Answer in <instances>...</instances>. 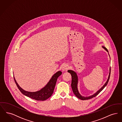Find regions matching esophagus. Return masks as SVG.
Returning a JSON list of instances; mask_svg holds the SVG:
<instances>
[{
    "label": "esophagus",
    "instance_id": "esophagus-1",
    "mask_svg": "<svg viewBox=\"0 0 122 122\" xmlns=\"http://www.w3.org/2000/svg\"><path fill=\"white\" fill-rule=\"evenodd\" d=\"M69 69V66L67 64H64L62 68V70L63 71H66Z\"/></svg>",
    "mask_w": 122,
    "mask_h": 122
}]
</instances>
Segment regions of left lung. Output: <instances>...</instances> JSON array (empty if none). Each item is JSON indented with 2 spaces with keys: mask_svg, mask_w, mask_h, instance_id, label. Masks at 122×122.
<instances>
[{
  "mask_svg": "<svg viewBox=\"0 0 122 122\" xmlns=\"http://www.w3.org/2000/svg\"><path fill=\"white\" fill-rule=\"evenodd\" d=\"M102 47L105 50H106L107 52H108V50H107V49L106 47H105L104 46H102ZM68 72L69 73H70V74H71V76H72V82H71V87H72L73 92L74 93V94L76 95L77 98H78L80 99L81 100H86L90 99L94 97H95L96 96H97L99 93H100L104 88L107 85V84L108 82V81H109V78H110L111 73V67L110 68V72H109V75L108 76V79H107V82L105 83L104 86L102 87L99 90H98L96 93H95L94 94H93L92 96H90L87 97H85L82 96L80 94V93L79 92V91H78V87H77L78 79V76H77V74H76V72L75 71H73V70H68Z\"/></svg>",
  "mask_w": 122,
  "mask_h": 122,
  "instance_id": "1",
  "label": "left lung"
}]
</instances>
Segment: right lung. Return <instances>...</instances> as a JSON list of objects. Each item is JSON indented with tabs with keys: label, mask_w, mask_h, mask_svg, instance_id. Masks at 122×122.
<instances>
[{
	"label": "right lung",
	"mask_w": 122,
	"mask_h": 122,
	"mask_svg": "<svg viewBox=\"0 0 122 122\" xmlns=\"http://www.w3.org/2000/svg\"><path fill=\"white\" fill-rule=\"evenodd\" d=\"M61 74L62 72L60 71L56 73L52 76L50 80L45 87L42 88L40 91L36 92H29L24 90L19 86L16 80H15L14 76V78L18 88L24 95L37 101H44L49 98L52 96L53 92L58 78L61 75Z\"/></svg>",
	"instance_id": "obj_1"
}]
</instances>
